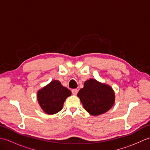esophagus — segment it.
<instances>
[{
  "label": "esophagus",
  "mask_w": 150,
  "mask_h": 150,
  "mask_svg": "<svg viewBox=\"0 0 150 150\" xmlns=\"http://www.w3.org/2000/svg\"><path fill=\"white\" fill-rule=\"evenodd\" d=\"M71 92H72L73 95H76L78 93V90H77V89H73V90H71Z\"/></svg>",
  "instance_id": "esophagus-1"
}]
</instances>
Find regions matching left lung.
I'll use <instances>...</instances> for the list:
<instances>
[{"mask_svg": "<svg viewBox=\"0 0 150 150\" xmlns=\"http://www.w3.org/2000/svg\"><path fill=\"white\" fill-rule=\"evenodd\" d=\"M77 96L85 110L93 116L107 112L112 108L115 100L113 88L94 79L84 82V87L79 90Z\"/></svg>", "mask_w": 150, "mask_h": 150, "instance_id": "1", "label": "left lung"}]
</instances>
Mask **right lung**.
<instances>
[{
  "instance_id": "right-lung-1",
  "label": "right lung",
  "mask_w": 150,
  "mask_h": 150,
  "mask_svg": "<svg viewBox=\"0 0 150 150\" xmlns=\"http://www.w3.org/2000/svg\"><path fill=\"white\" fill-rule=\"evenodd\" d=\"M71 95L68 88L63 86L58 80L51 81L37 91V100L46 113L53 115L62 109L64 103Z\"/></svg>"
}]
</instances>
